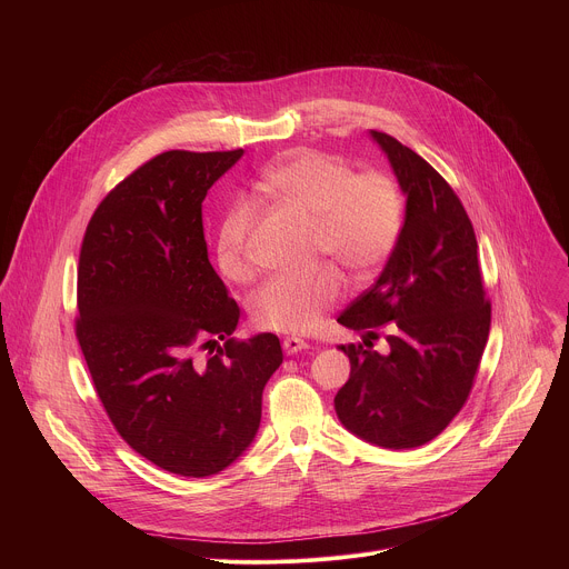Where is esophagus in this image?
Returning <instances> with one entry per match:
<instances>
[{"instance_id": "obj_1", "label": "esophagus", "mask_w": 569, "mask_h": 569, "mask_svg": "<svg viewBox=\"0 0 569 569\" xmlns=\"http://www.w3.org/2000/svg\"><path fill=\"white\" fill-rule=\"evenodd\" d=\"M303 349H308V342L301 340V338H286V340H283V351H286V356H297V353L303 351Z\"/></svg>"}]
</instances>
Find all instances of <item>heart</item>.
Listing matches in <instances>:
<instances>
[{
	"instance_id": "obj_1",
	"label": "heart",
	"mask_w": 569,
	"mask_h": 569,
	"mask_svg": "<svg viewBox=\"0 0 569 569\" xmlns=\"http://www.w3.org/2000/svg\"><path fill=\"white\" fill-rule=\"evenodd\" d=\"M268 189L312 220V254L329 259L353 283H367L396 252L405 227V198L385 171H356L349 161L321 150H297L266 173ZM254 209L236 202L216 236V263L224 279L252 277L246 242ZM345 295L342 277L321 268L308 277H274L250 301L259 329L310 333Z\"/></svg>"
}]
</instances>
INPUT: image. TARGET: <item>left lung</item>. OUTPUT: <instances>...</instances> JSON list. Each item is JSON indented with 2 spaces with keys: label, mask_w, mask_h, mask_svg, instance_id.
<instances>
[{
  "label": "left lung",
  "mask_w": 569,
  "mask_h": 569,
  "mask_svg": "<svg viewBox=\"0 0 569 569\" xmlns=\"http://www.w3.org/2000/svg\"><path fill=\"white\" fill-rule=\"evenodd\" d=\"M408 196L396 252L338 321L365 345L340 347L351 376L336 396L347 430L382 448H419L466 405L491 331L472 222L452 187L387 132L371 130ZM385 330L390 351H372Z\"/></svg>",
  "instance_id": "8db88e82"
}]
</instances>
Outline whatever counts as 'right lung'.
Segmentation results:
<instances>
[{
	"label": "right lung",
	"instance_id": "right-lung-1",
	"mask_svg": "<svg viewBox=\"0 0 569 569\" xmlns=\"http://www.w3.org/2000/svg\"><path fill=\"white\" fill-rule=\"evenodd\" d=\"M240 154L148 159L101 200L80 246L76 338L103 410L134 452L184 477L246 452L283 362L272 333L231 338L240 308L209 263L202 200Z\"/></svg>",
	"mask_w": 569,
	"mask_h": 569
}]
</instances>
